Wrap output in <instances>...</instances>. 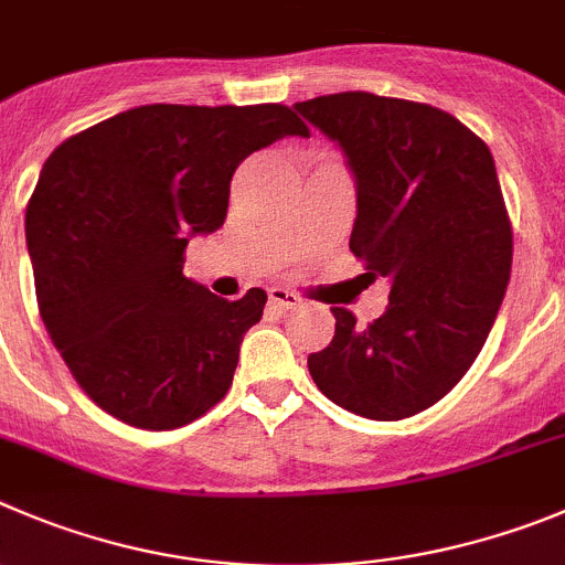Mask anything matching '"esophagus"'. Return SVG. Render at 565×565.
I'll use <instances>...</instances> for the list:
<instances>
[{
	"mask_svg": "<svg viewBox=\"0 0 565 565\" xmlns=\"http://www.w3.org/2000/svg\"><path fill=\"white\" fill-rule=\"evenodd\" d=\"M268 302H271L277 310H291L297 308L302 299H299V294L288 291V288H271V291H268Z\"/></svg>",
	"mask_w": 565,
	"mask_h": 565,
	"instance_id": "1",
	"label": "esophagus"
}]
</instances>
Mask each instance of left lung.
<instances>
[{
  "instance_id": "left-lung-1",
  "label": "left lung",
  "mask_w": 565,
  "mask_h": 565,
  "mask_svg": "<svg viewBox=\"0 0 565 565\" xmlns=\"http://www.w3.org/2000/svg\"><path fill=\"white\" fill-rule=\"evenodd\" d=\"M344 148L359 184L350 248L390 277V308L366 328L330 308L335 335L308 355L324 397L370 420L443 401L482 353L512 268V224L493 153L428 103L341 92L297 103Z\"/></svg>"
}]
</instances>
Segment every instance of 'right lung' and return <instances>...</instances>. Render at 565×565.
<instances>
[{
  "label": "right lung",
  "mask_w": 565,
  "mask_h": 565,
  "mask_svg": "<svg viewBox=\"0 0 565 565\" xmlns=\"http://www.w3.org/2000/svg\"><path fill=\"white\" fill-rule=\"evenodd\" d=\"M294 108H128L64 139L28 204L44 328L81 390L117 420L170 431L230 392L266 291L221 299L184 277L190 235L224 226L248 153L308 137Z\"/></svg>",
  "instance_id": "right-lung-1"
}]
</instances>
